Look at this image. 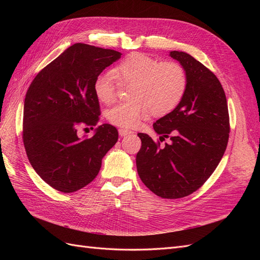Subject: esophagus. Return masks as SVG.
I'll use <instances>...</instances> for the list:
<instances>
[{"instance_id":"34e87169","label":"esophagus","mask_w":260,"mask_h":260,"mask_svg":"<svg viewBox=\"0 0 260 260\" xmlns=\"http://www.w3.org/2000/svg\"><path fill=\"white\" fill-rule=\"evenodd\" d=\"M118 132H119V136H121V137H124V136L129 135V133H131V131H130V130L123 129V128H120L119 130H118Z\"/></svg>"}]
</instances>
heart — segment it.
Wrapping results in <instances>:
<instances>
[{
	"label": "heart",
	"instance_id": "heart-1",
	"mask_svg": "<svg viewBox=\"0 0 260 260\" xmlns=\"http://www.w3.org/2000/svg\"><path fill=\"white\" fill-rule=\"evenodd\" d=\"M116 78L120 83L131 84L128 101L109 108L108 121L122 128H132L149 113L164 116L182 101L187 76L184 68L176 61H160L142 53H135L123 58L113 72L96 76L93 90L96 98L105 104L116 98Z\"/></svg>",
	"mask_w": 260,
	"mask_h": 260
}]
</instances>
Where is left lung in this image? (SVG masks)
Instances as JSON below:
<instances>
[{
  "label": "left lung",
  "mask_w": 260,
  "mask_h": 260,
  "mask_svg": "<svg viewBox=\"0 0 260 260\" xmlns=\"http://www.w3.org/2000/svg\"><path fill=\"white\" fill-rule=\"evenodd\" d=\"M187 76L182 101L153 128L155 141L138 133L141 148L137 169L142 182L157 196L174 200L195 192L217 168L229 140L230 119L225 94L215 74L190 54L170 52ZM171 140L165 147L160 142Z\"/></svg>",
  "instance_id": "1"
}]
</instances>
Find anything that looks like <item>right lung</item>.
<instances>
[{"mask_svg": "<svg viewBox=\"0 0 260 260\" xmlns=\"http://www.w3.org/2000/svg\"><path fill=\"white\" fill-rule=\"evenodd\" d=\"M121 57L114 50L76 43L39 73L23 104L22 141L28 159L50 186L73 193L95 179L102 158L118 140L112 124H102L90 139L78 128L95 127L99 99L93 90L98 75Z\"/></svg>", "mask_w": 260, "mask_h": 260, "instance_id": "1", "label": "right lung"}]
</instances>
